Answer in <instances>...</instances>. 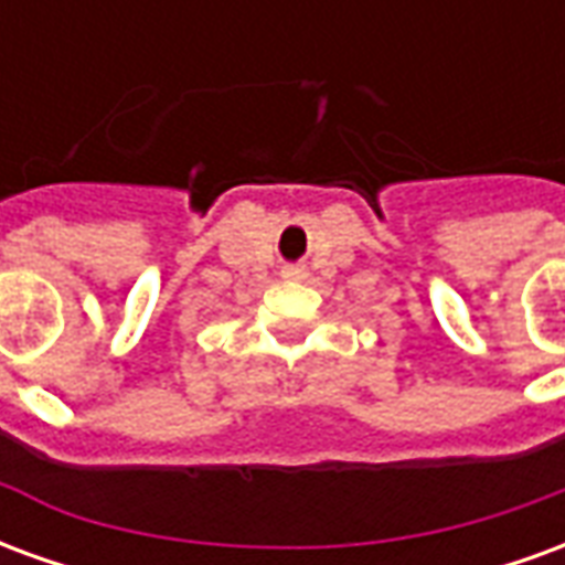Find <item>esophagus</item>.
Listing matches in <instances>:
<instances>
[{"label":"esophagus","instance_id":"obj_1","mask_svg":"<svg viewBox=\"0 0 565 565\" xmlns=\"http://www.w3.org/2000/svg\"><path fill=\"white\" fill-rule=\"evenodd\" d=\"M281 275L287 281H302V278H306V269H302V266H284Z\"/></svg>","mask_w":565,"mask_h":565}]
</instances>
